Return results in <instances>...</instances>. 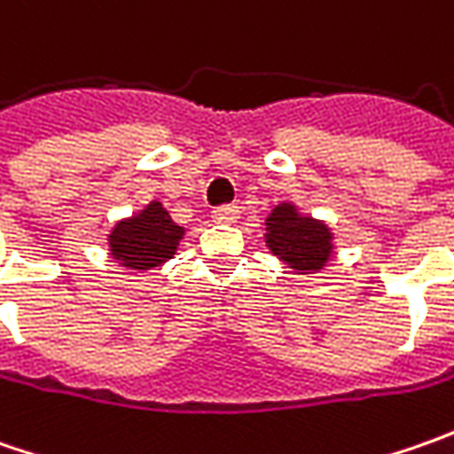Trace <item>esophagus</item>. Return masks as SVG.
<instances>
[{"instance_id":"obj_1","label":"esophagus","mask_w":454,"mask_h":454,"mask_svg":"<svg viewBox=\"0 0 454 454\" xmlns=\"http://www.w3.org/2000/svg\"><path fill=\"white\" fill-rule=\"evenodd\" d=\"M212 217L217 219V222L230 224V222H235V219L239 217V207H237V204H219L217 209L212 212Z\"/></svg>"}]
</instances>
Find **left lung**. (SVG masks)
<instances>
[{
    "instance_id": "obj_1",
    "label": "left lung",
    "mask_w": 454,
    "mask_h": 454,
    "mask_svg": "<svg viewBox=\"0 0 454 454\" xmlns=\"http://www.w3.org/2000/svg\"><path fill=\"white\" fill-rule=\"evenodd\" d=\"M265 232L268 247L295 270H318L331 254L328 227L301 217L290 204H280L272 209Z\"/></svg>"
}]
</instances>
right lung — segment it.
I'll return each mask as SVG.
<instances>
[{"instance_id":"right-lung-1","label":"right lung","mask_w":454,"mask_h":454,"mask_svg":"<svg viewBox=\"0 0 454 454\" xmlns=\"http://www.w3.org/2000/svg\"><path fill=\"white\" fill-rule=\"evenodd\" d=\"M184 230L168 217L161 201H151L138 217L118 222L111 232V253L126 268L149 270L176 253Z\"/></svg>"}]
</instances>
